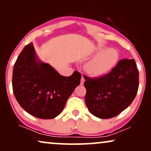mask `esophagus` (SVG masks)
Segmentation results:
<instances>
[{"label": "esophagus", "instance_id": "1", "mask_svg": "<svg viewBox=\"0 0 151 151\" xmlns=\"http://www.w3.org/2000/svg\"><path fill=\"white\" fill-rule=\"evenodd\" d=\"M84 81H85V79H84V77H81V85H83V84H84Z\"/></svg>", "mask_w": 151, "mask_h": 151}]
</instances>
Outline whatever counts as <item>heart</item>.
Segmentation results:
<instances>
[{"label": "heart", "instance_id": "1", "mask_svg": "<svg viewBox=\"0 0 151 151\" xmlns=\"http://www.w3.org/2000/svg\"><path fill=\"white\" fill-rule=\"evenodd\" d=\"M96 54L84 66L85 72L92 77H101L109 73L119 59V54L116 49L108 48L103 45H98L94 50Z\"/></svg>", "mask_w": 151, "mask_h": 151}]
</instances>
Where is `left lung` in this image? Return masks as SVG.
<instances>
[{
  "label": "left lung",
  "instance_id": "1",
  "mask_svg": "<svg viewBox=\"0 0 151 151\" xmlns=\"http://www.w3.org/2000/svg\"><path fill=\"white\" fill-rule=\"evenodd\" d=\"M85 104L91 114L99 119L116 116L132 103L139 84L134 60L124 59L108 74L98 78L84 77Z\"/></svg>",
  "mask_w": 151,
  "mask_h": 151
}]
</instances>
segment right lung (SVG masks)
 Instances as JSON below:
<instances>
[{"label": "right lung", "instance_id": "right-lung-1", "mask_svg": "<svg viewBox=\"0 0 151 151\" xmlns=\"http://www.w3.org/2000/svg\"><path fill=\"white\" fill-rule=\"evenodd\" d=\"M81 78L77 71L70 77L59 74L40 60L30 42L15 62L12 84L15 97L24 110L39 119H52L62 113Z\"/></svg>", "mask_w": 151, "mask_h": 151}]
</instances>
